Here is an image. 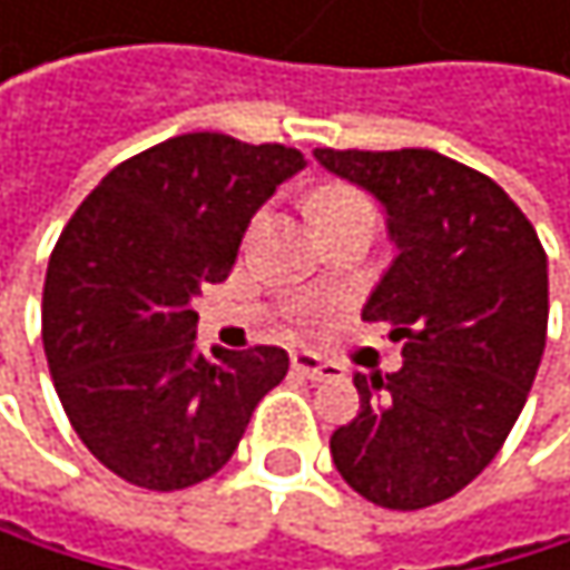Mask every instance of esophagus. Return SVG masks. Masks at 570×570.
Wrapping results in <instances>:
<instances>
[{
	"instance_id": "obj_1",
	"label": "esophagus",
	"mask_w": 570,
	"mask_h": 570,
	"mask_svg": "<svg viewBox=\"0 0 570 570\" xmlns=\"http://www.w3.org/2000/svg\"><path fill=\"white\" fill-rule=\"evenodd\" d=\"M291 362H294V372H297V376H304V380H311V383L338 376V365L321 362L314 352H294V358H291Z\"/></svg>"
}]
</instances>
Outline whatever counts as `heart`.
Listing matches in <instances>:
<instances>
[{"mask_svg":"<svg viewBox=\"0 0 570 570\" xmlns=\"http://www.w3.org/2000/svg\"><path fill=\"white\" fill-rule=\"evenodd\" d=\"M355 212H372V205L362 190H355L348 184H321L311 198V215H314L317 228L327 222H338L345 215H355Z\"/></svg>","mask_w":570,"mask_h":570,"instance_id":"obj_1","label":"heart"}]
</instances>
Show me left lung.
I'll return each mask as SVG.
<instances>
[{"instance_id": "obj_1", "label": "left lung", "mask_w": 570, "mask_h": 570, "mask_svg": "<svg viewBox=\"0 0 570 570\" xmlns=\"http://www.w3.org/2000/svg\"><path fill=\"white\" fill-rule=\"evenodd\" d=\"M314 157L376 194L400 249L362 317L403 342V365L355 376L335 469L376 507L424 510L462 492L520 417L547 342V256L507 190L434 149Z\"/></svg>"}]
</instances>
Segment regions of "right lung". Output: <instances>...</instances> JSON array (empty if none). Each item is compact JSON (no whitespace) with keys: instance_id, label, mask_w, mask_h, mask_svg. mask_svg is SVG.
I'll list each match as a JSON object with an SVG mask.
<instances>
[{"instance_id":"right-lung-1","label":"right lung","mask_w":570,"mask_h":570,"mask_svg":"<svg viewBox=\"0 0 570 570\" xmlns=\"http://www.w3.org/2000/svg\"><path fill=\"white\" fill-rule=\"evenodd\" d=\"M304 167L283 142L184 132L108 170L63 225L43 279V352L85 448L119 479H212L287 376L276 345H194L190 301L222 283L249 218Z\"/></svg>"}]
</instances>
